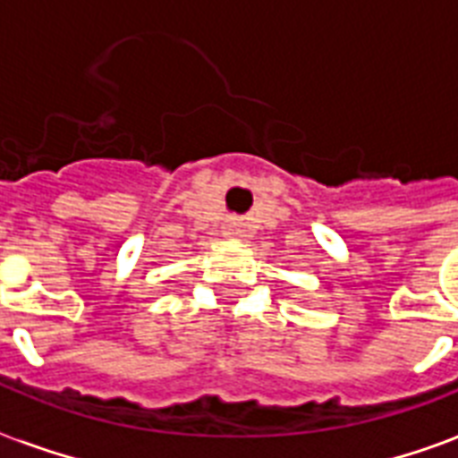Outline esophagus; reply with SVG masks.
<instances>
[{"instance_id": "esophagus-1", "label": "esophagus", "mask_w": 458, "mask_h": 458, "mask_svg": "<svg viewBox=\"0 0 458 458\" xmlns=\"http://www.w3.org/2000/svg\"><path fill=\"white\" fill-rule=\"evenodd\" d=\"M228 235H235V237H242V225L240 223H228Z\"/></svg>"}]
</instances>
